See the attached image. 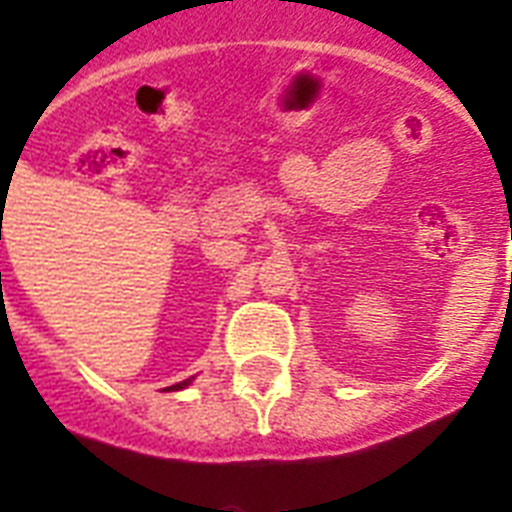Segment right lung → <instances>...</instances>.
<instances>
[{"label": "right lung", "mask_w": 512, "mask_h": 512, "mask_svg": "<svg viewBox=\"0 0 512 512\" xmlns=\"http://www.w3.org/2000/svg\"><path fill=\"white\" fill-rule=\"evenodd\" d=\"M185 385H188V380L177 382V385H172V388H167V390H180V388H185Z\"/></svg>", "instance_id": "add662e5"}]
</instances>
